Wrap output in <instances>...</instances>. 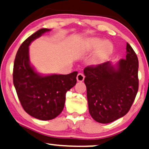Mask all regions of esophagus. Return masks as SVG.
Listing matches in <instances>:
<instances>
[{
    "mask_svg": "<svg viewBox=\"0 0 149 149\" xmlns=\"http://www.w3.org/2000/svg\"><path fill=\"white\" fill-rule=\"evenodd\" d=\"M77 81L78 82H82L85 79V76L82 74V73H79L78 75H77Z\"/></svg>",
    "mask_w": 149,
    "mask_h": 149,
    "instance_id": "esophagus-1",
    "label": "esophagus"
}]
</instances>
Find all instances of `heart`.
Returning a JSON list of instances; mask_svg holds the SVG:
<instances>
[{"label":"heart","instance_id":"heart-1","mask_svg":"<svg viewBox=\"0 0 149 149\" xmlns=\"http://www.w3.org/2000/svg\"><path fill=\"white\" fill-rule=\"evenodd\" d=\"M95 50L91 57V63L99 64L106 60L113 51V45L109 41H103L98 38H91L86 43V50Z\"/></svg>","mask_w":149,"mask_h":149}]
</instances>
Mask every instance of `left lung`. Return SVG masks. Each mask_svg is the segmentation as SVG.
I'll use <instances>...</instances> for the list:
<instances>
[{
	"label": "left lung",
	"mask_w": 149,
	"mask_h": 149,
	"mask_svg": "<svg viewBox=\"0 0 149 149\" xmlns=\"http://www.w3.org/2000/svg\"><path fill=\"white\" fill-rule=\"evenodd\" d=\"M139 62L128 43L126 55L113 66L110 62L84 69L89 112L95 121L111 123L128 113L137 95Z\"/></svg>",
	"instance_id": "1"
}]
</instances>
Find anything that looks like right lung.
<instances>
[{
  "mask_svg": "<svg viewBox=\"0 0 149 149\" xmlns=\"http://www.w3.org/2000/svg\"><path fill=\"white\" fill-rule=\"evenodd\" d=\"M50 29L42 28L22 43L14 63L13 82L18 98L28 114L40 120H51L63 110L66 93L76 84L77 71L67 75L42 76L30 65L29 46Z\"/></svg>",
  "mask_w": 149,
  "mask_h": 149,
  "instance_id": "right-lung-1",
  "label": "right lung"
}]
</instances>
